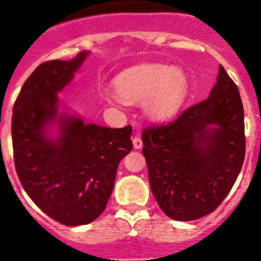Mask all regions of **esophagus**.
Segmentation results:
<instances>
[{
	"instance_id": "1",
	"label": "esophagus",
	"mask_w": 261,
	"mask_h": 261,
	"mask_svg": "<svg viewBox=\"0 0 261 261\" xmlns=\"http://www.w3.org/2000/svg\"><path fill=\"white\" fill-rule=\"evenodd\" d=\"M133 147H135V149H141L142 147V140L140 136H136V137L133 138Z\"/></svg>"
}]
</instances>
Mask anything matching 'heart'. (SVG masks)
<instances>
[{"mask_svg":"<svg viewBox=\"0 0 261 261\" xmlns=\"http://www.w3.org/2000/svg\"><path fill=\"white\" fill-rule=\"evenodd\" d=\"M117 95L125 102L142 100L147 116L156 120L172 117L183 107L190 93V81L186 71L162 64H142L125 69L115 77ZM110 103H119L115 94L106 93Z\"/></svg>","mask_w":261,"mask_h":261,"instance_id":"b5f03b06","label":"heart"}]
</instances>
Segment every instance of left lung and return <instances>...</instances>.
Here are the masks:
<instances>
[{
  "mask_svg": "<svg viewBox=\"0 0 261 261\" xmlns=\"http://www.w3.org/2000/svg\"><path fill=\"white\" fill-rule=\"evenodd\" d=\"M142 153L159 208L175 221L212 213L234 186L246 153L244 114L222 65L205 100L142 132Z\"/></svg>",
  "mask_w": 261,
  "mask_h": 261,
  "instance_id": "left-lung-1",
  "label": "left lung"
}]
</instances>
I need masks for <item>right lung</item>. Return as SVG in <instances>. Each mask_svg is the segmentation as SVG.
Instances as JSON below:
<instances>
[{
	"label": "right lung",
	"mask_w": 261,
	"mask_h": 261,
	"mask_svg": "<svg viewBox=\"0 0 261 261\" xmlns=\"http://www.w3.org/2000/svg\"><path fill=\"white\" fill-rule=\"evenodd\" d=\"M89 53L39 65L23 84L11 120L14 163L22 187L47 216L66 226L86 225L103 213L117 166L133 147L130 125L86 124L60 110L57 94Z\"/></svg>",
	"instance_id": "1"
}]
</instances>
